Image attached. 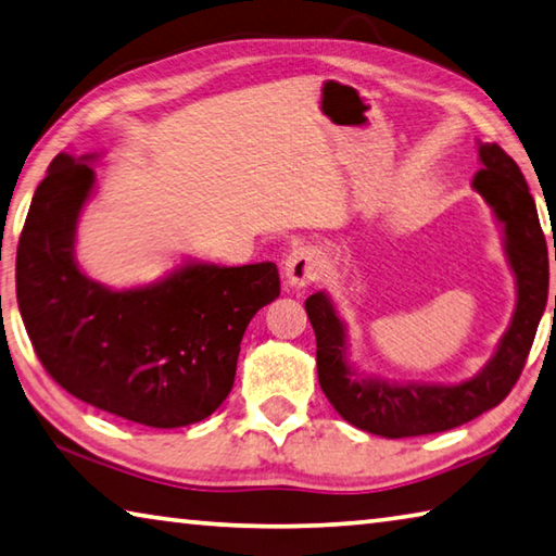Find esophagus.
I'll list each match as a JSON object with an SVG mask.
<instances>
[{
  "mask_svg": "<svg viewBox=\"0 0 556 556\" xmlns=\"http://www.w3.org/2000/svg\"><path fill=\"white\" fill-rule=\"evenodd\" d=\"M283 273L293 288H305L323 276V258L313 247H298L286 256Z\"/></svg>",
  "mask_w": 556,
  "mask_h": 556,
  "instance_id": "34e87169",
  "label": "esophagus"
}]
</instances>
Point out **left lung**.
<instances>
[{"instance_id": "obj_1", "label": "left lung", "mask_w": 556, "mask_h": 556, "mask_svg": "<svg viewBox=\"0 0 556 556\" xmlns=\"http://www.w3.org/2000/svg\"><path fill=\"white\" fill-rule=\"evenodd\" d=\"M483 168L473 188L505 227V251L518 278V307L495 356L479 376L456 386H388L354 376L346 366V334L325 293L305 300L317 339V378L346 422L388 440L454 430L503 403L528 362L538 325L547 305L549 258L538 207L520 173L498 143H479ZM556 261V249H554ZM556 307V295H554Z\"/></svg>"}]
</instances>
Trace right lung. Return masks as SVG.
<instances>
[{"label":"right lung","instance_id":"1","mask_svg":"<svg viewBox=\"0 0 556 556\" xmlns=\"http://www.w3.org/2000/svg\"><path fill=\"white\" fill-rule=\"evenodd\" d=\"M94 170L58 153L16 249V300L48 376L83 403L161 427L224 403L251 317L280 295L276 263H188L155 286L110 290L80 273L75 224Z\"/></svg>","mask_w":556,"mask_h":556}]
</instances>
